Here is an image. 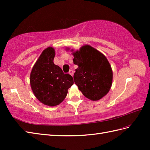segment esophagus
Here are the masks:
<instances>
[{"label": "esophagus", "instance_id": "esophagus-1", "mask_svg": "<svg viewBox=\"0 0 150 150\" xmlns=\"http://www.w3.org/2000/svg\"><path fill=\"white\" fill-rule=\"evenodd\" d=\"M73 73H74V71H73V70H72V69H71V70H69V73L71 75H73Z\"/></svg>", "mask_w": 150, "mask_h": 150}]
</instances>
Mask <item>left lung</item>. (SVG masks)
Masks as SVG:
<instances>
[{
	"instance_id": "obj_1",
	"label": "left lung",
	"mask_w": 150,
	"mask_h": 150,
	"mask_svg": "<svg viewBox=\"0 0 150 150\" xmlns=\"http://www.w3.org/2000/svg\"><path fill=\"white\" fill-rule=\"evenodd\" d=\"M73 63L78 66L73 75L74 82L86 97L98 100L110 91L113 72L103 54L89 45L73 53Z\"/></svg>"
}]
</instances>
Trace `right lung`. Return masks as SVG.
Instances as JSON below:
<instances>
[{
  "label": "right lung",
  "mask_w": 150,
  "mask_h": 150,
  "mask_svg": "<svg viewBox=\"0 0 150 150\" xmlns=\"http://www.w3.org/2000/svg\"><path fill=\"white\" fill-rule=\"evenodd\" d=\"M55 50L48 47L41 53L30 74V84L37 99L45 105L54 106L66 98L68 90L73 84L68 73H64L53 63Z\"/></svg>",
  "instance_id": "right-lung-1"
}]
</instances>
